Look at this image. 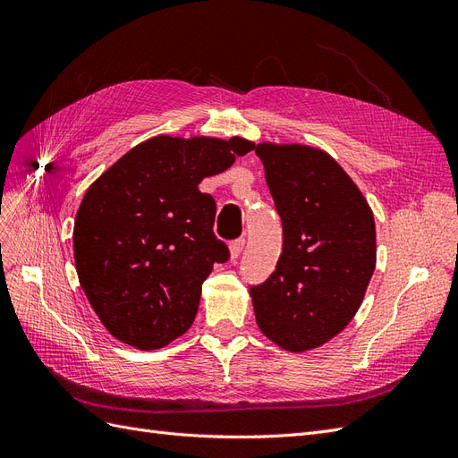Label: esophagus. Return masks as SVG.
<instances>
[{"mask_svg":"<svg viewBox=\"0 0 458 458\" xmlns=\"http://www.w3.org/2000/svg\"><path fill=\"white\" fill-rule=\"evenodd\" d=\"M242 248H244V239H237L229 244V254L231 259H237L242 254Z\"/></svg>","mask_w":458,"mask_h":458,"instance_id":"1","label":"esophagus"}]
</instances>
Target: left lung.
Wrapping results in <instances>:
<instances>
[{
	"mask_svg": "<svg viewBox=\"0 0 458 458\" xmlns=\"http://www.w3.org/2000/svg\"><path fill=\"white\" fill-rule=\"evenodd\" d=\"M283 219V254L250 288L256 323L279 348L330 342L361 308L377 266V225L363 192L328 152L300 143L256 145Z\"/></svg>",
	"mask_w": 458,
	"mask_h": 458,
	"instance_id": "obj_1",
	"label": "left lung"
}]
</instances>
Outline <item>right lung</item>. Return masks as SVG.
Wrapping results in <instances>:
<instances>
[{
	"mask_svg": "<svg viewBox=\"0 0 458 458\" xmlns=\"http://www.w3.org/2000/svg\"><path fill=\"white\" fill-rule=\"evenodd\" d=\"M248 150L242 137L157 135L89 185L74 221V263L116 340L158 350L195 321L202 283L229 259L212 231L216 202L199 185Z\"/></svg>",
	"mask_w": 458,
	"mask_h": 458,
	"instance_id": "right-lung-1",
	"label": "right lung"
}]
</instances>
